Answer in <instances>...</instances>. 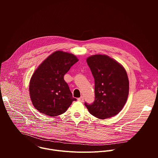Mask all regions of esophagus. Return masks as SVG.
Instances as JSON below:
<instances>
[{
	"label": "esophagus",
	"instance_id": "1",
	"mask_svg": "<svg viewBox=\"0 0 158 158\" xmlns=\"http://www.w3.org/2000/svg\"><path fill=\"white\" fill-rule=\"evenodd\" d=\"M79 101H80V102H84V98H83V96H81L79 98H78V99H77Z\"/></svg>",
	"mask_w": 158,
	"mask_h": 158
}]
</instances>
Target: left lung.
<instances>
[{"label":"left lung","mask_w":158,"mask_h":158,"mask_svg":"<svg viewBox=\"0 0 158 158\" xmlns=\"http://www.w3.org/2000/svg\"><path fill=\"white\" fill-rule=\"evenodd\" d=\"M95 82V100L85 102L90 114L104 119L117 115L124 106L129 94V79L124 67L107 55L87 58Z\"/></svg>","instance_id":"1"}]
</instances>
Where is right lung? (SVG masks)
I'll return each instance as SVG.
<instances>
[{
    "mask_svg": "<svg viewBox=\"0 0 158 158\" xmlns=\"http://www.w3.org/2000/svg\"><path fill=\"white\" fill-rule=\"evenodd\" d=\"M78 60L73 54L57 51L35 71L29 83V94L33 106L40 113L60 115L76 101L64 76Z\"/></svg>",
    "mask_w": 158,
    "mask_h": 158,
    "instance_id": "add662e5",
    "label": "right lung"
}]
</instances>
